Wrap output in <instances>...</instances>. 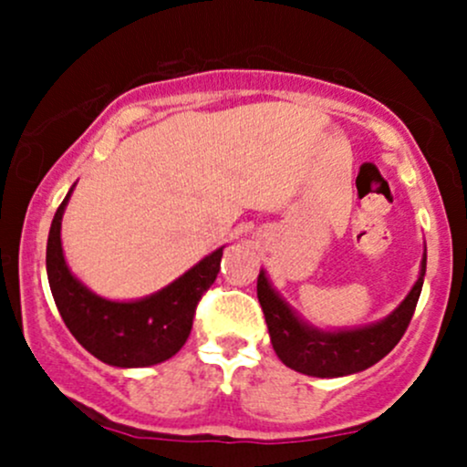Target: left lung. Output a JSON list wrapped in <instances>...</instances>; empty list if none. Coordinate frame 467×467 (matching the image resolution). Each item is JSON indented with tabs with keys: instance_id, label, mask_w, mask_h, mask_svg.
Masks as SVG:
<instances>
[{
	"instance_id": "8db88e82",
	"label": "left lung",
	"mask_w": 467,
	"mask_h": 467,
	"mask_svg": "<svg viewBox=\"0 0 467 467\" xmlns=\"http://www.w3.org/2000/svg\"><path fill=\"white\" fill-rule=\"evenodd\" d=\"M423 276H426V250H423L420 276L404 301L387 318L351 329H320L307 323L276 292L265 270L259 272L256 296L264 309L278 360L294 371L312 378H342L373 367L398 345L420 301Z\"/></svg>"
}]
</instances>
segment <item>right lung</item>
I'll return each instance as SVG.
<instances>
[{
  "instance_id": "add662e5",
  "label": "right lung",
  "mask_w": 467,
  "mask_h": 467,
  "mask_svg": "<svg viewBox=\"0 0 467 467\" xmlns=\"http://www.w3.org/2000/svg\"><path fill=\"white\" fill-rule=\"evenodd\" d=\"M74 186L57 208L46 248L47 281L63 323L80 347L109 367L140 368L169 360L184 347L197 303L215 283L226 245L149 296L136 301L103 298L72 275L63 254L61 222Z\"/></svg>"
}]
</instances>
